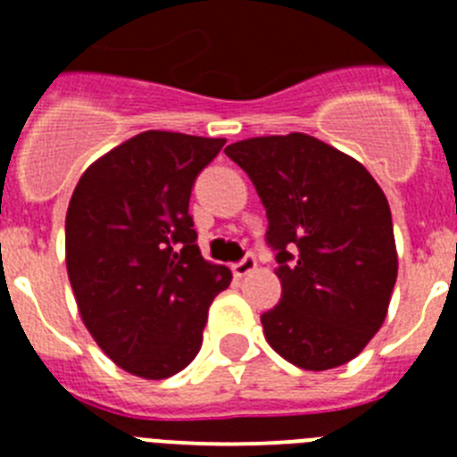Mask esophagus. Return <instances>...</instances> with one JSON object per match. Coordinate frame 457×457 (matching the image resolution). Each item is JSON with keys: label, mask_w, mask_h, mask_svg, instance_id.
Masks as SVG:
<instances>
[{"label": "esophagus", "mask_w": 457, "mask_h": 457, "mask_svg": "<svg viewBox=\"0 0 457 457\" xmlns=\"http://www.w3.org/2000/svg\"><path fill=\"white\" fill-rule=\"evenodd\" d=\"M253 270H256V258H253V253H247L240 263L233 265V274H236V277H247Z\"/></svg>", "instance_id": "1"}]
</instances>
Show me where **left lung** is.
<instances>
[{
	"mask_svg": "<svg viewBox=\"0 0 457 457\" xmlns=\"http://www.w3.org/2000/svg\"><path fill=\"white\" fill-rule=\"evenodd\" d=\"M268 212L281 300L261 316L274 353L304 370L348 364L386 318L395 277L385 192L354 157L304 132L226 146Z\"/></svg>",
	"mask_w": 457,
	"mask_h": 457,
	"instance_id": "8db88e82",
	"label": "left lung"
}]
</instances>
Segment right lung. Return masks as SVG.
<instances>
[{
    "label": "right lung",
    "mask_w": 457,
    "mask_h": 457,
    "mask_svg": "<svg viewBox=\"0 0 457 457\" xmlns=\"http://www.w3.org/2000/svg\"><path fill=\"white\" fill-rule=\"evenodd\" d=\"M226 139L148 130L82 173L66 215L79 316L116 366L144 379L183 370L231 270L201 256L189 194Z\"/></svg>",
    "instance_id": "add662e5"
}]
</instances>
